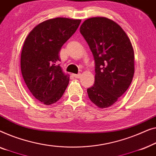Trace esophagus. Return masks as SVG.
<instances>
[{"label":"esophagus","instance_id":"34e87169","mask_svg":"<svg viewBox=\"0 0 156 156\" xmlns=\"http://www.w3.org/2000/svg\"><path fill=\"white\" fill-rule=\"evenodd\" d=\"M80 73H78V74H73V76L74 78H79L80 77Z\"/></svg>","mask_w":156,"mask_h":156}]
</instances>
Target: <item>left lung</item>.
<instances>
[{
    "mask_svg": "<svg viewBox=\"0 0 156 156\" xmlns=\"http://www.w3.org/2000/svg\"><path fill=\"white\" fill-rule=\"evenodd\" d=\"M80 32L95 59V83L88 97L100 108L117 102L129 88L134 73V52L130 39L120 26L106 17L83 22Z\"/></svg>",
    "mask_w": 156,
    "mask_h": 156,
    "instance_id": "8db88e82",
    "label": "left lung"
}]
</instances>
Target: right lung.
Returning a JSON list of instances; mask_svg holds the SVG:
<instances>
[{
    "label": "right lung",
    "instance_id": "obj_1",
    "mask_svg": "<svg viewBox=\"0 0 156 156\" xmlns=\"http://www.w3.org/2000/svg\"><path fill=\"white\" fill-rule=\"evenodd\" d=\"M80 20L56 17L37 25L24 42L21 53L22 75L28 89L44 105L56 102L69 83L60 65L59 51L73 35Z\"/></svg>",
    "mask_w": 156,
    "mask_h": 156
}]
</instances>
